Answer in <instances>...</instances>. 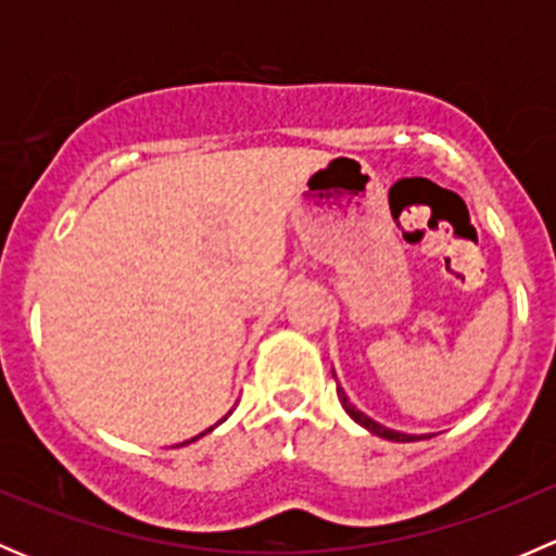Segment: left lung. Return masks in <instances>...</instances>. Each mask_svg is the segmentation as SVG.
I'll return each instance as SVG.
<instances>
[{"instance_id": "obj_1", "label": "left lung", "mask_w": 556, "mask_h": 556, "mask_svg": "<svg viewBox=\"0 0 556 556\" xmlns=\"http://www.w3.org/2000/svg\"><path fill=\"white\" fill-rule=\"evenodd\" d=\"M333 377H336V371H333ZM336 392H339V401H341V406H344V412L350 414V417L355 419L361 428H366L368 433L379 435V439H387V441H397V444H406V441H422V435H412V433H401V430H390V428H384V425H379L377 419L368 417V414H363L361 408H357L355 403L350 401V395H346L344 387L339 384V379H336Z\"/></svg>"}]
</instances>
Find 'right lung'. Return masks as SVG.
Masks as SVG:
<instances>
[{
    "instance_id": "1",
    "label": "right lung",
    "mask_w": 556,
    "mask_h": 556,
    "mask_svg": "<svg viewBox=\"0 0 556 556\" xmlns=\"http://www.w3.org/2000/svg\"><path fill=\"white\" fill-rule=\"evenodd\" d=\"M228 414H231V412H228ZM228 414H226V417H228ZM226 417H223V419H220V422H226ZM220 422H217V425H220ZM217 425H215V428H217ZM215 428H206V430H204V433H199V435H193V439H190V441H185V444H193V441H199V439H201V435H206V433H212V430H215ZM185 444H179V446H185Z\"/></svg>"
}]
</instances>
